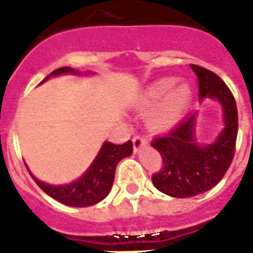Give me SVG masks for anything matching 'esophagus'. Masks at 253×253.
Masks as SVG:
<instances>
[{
    "label": "esophagus",
    "mask_w": 253,
    "mask_h": 253,
    "mask_svg": "<svg viewBox=\"0 0 253 253\" xmlns=\"http://www.w3.org/2000/svg\"><path fill=\"white\" fill-rule=\"evenodd\" d=\"M132 142H134V150L139 151L143 146H147V144H148V139H147V136H144V135L136 134L134 138H132Z\"/></svg>",
    "instance_id": "obj_1"
}]
</instances>
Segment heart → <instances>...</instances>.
<instances>
[{"instance_id": "1", "label": "heart", "mask_w": 253, "mask_h": 253, "mask_svg": "<svg viewBox=\"0 0 253 253\" xmlns=\"http://www.w3.org/2000/svg\"><path fill=\"white\" fill-rule=\"evenodd\" d=\"M174 84L176 80L170 77L155 81L144 90L139 101L143 110H148L163 99L150 117L151 126L155 128H168L173 126L188 106L190 89L188 85L182 84L172 89Z\"/></svg>"}]
</instances>
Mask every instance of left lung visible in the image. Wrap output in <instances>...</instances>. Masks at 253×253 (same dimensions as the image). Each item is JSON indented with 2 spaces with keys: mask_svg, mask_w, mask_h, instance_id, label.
<instances>
[{
  "mask_svg": "<svg viewBox=\"0 0 253 253\" xmlns=\"http://www.w3.org/2000/svg\"><path fill=\"white\" fill-rule=\"evenodd\" d=\"M190 67L198 77L201 98H216L222 103L226 127L214 144L200 146L194 138L193 114L151 142L163 159L152 182L160 192L176 198L194 197L214 188L231 166L238 136V109L231 90L211 71L196 64Z\"/></svg>",
  "mask_w": 253,
  "mask_h": 253,
  "instance_id": "obj_1",
  "label": "left lung"
}]
</instances>
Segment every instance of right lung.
<instances>
[{
  "label": "right lung",
  "instance_id": "add662e5",
  "mask_svg": "<svg viewBox=\"0 0 253 253\" xmlns=\"http://www.w3.org/2000/svg\"><path fill=\"white\" fill-rule=\"evenodd\" d=\"M76 73L72 68H59L53 71L45 80L51 76H56L60 73ZM44 81V80H43ZM132 154V142L127 140L123 144H114V143H103L102 148L97 155V158L87 169L85 174L77 181L69 185L61 186H52L44 184L31 174L38 186L61 204L73 206V208H85L91 205L98 204L109 194L113 181H114L115 168L123 158Z\"/></svg>",
  "mask_w": 253,
  "mask_h": 253
}]
</instances>
